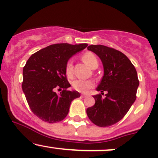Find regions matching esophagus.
I'll use <instances>...</instances> for the list:
<instances>
[{"label": "esophagus", "instance_id": "esophagus-1", "mask_svg": "<svg viewBox=\"0 0 158 158\" xmlns=\"http://www.w3.org/2000/svg\"><path fill=\"white\" fill-rule=\"evenodd\" d=\"M82 98H85V97H87V94H82Z\"/></svg>", "mask_w": 158, "mask_h": 158}]
</instances>
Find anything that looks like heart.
<instances>
[{"mask_svg": "<svg viewBox=\"0 0 158 158\" xmlns=\"http://www.w3.org/2000/svg\"><path fill=\"white\" fill-rule=\"evenodd\" d=\"M82 60L91 69H95L98 67V58L92 52H87L85 53L82 56ZM65 73L68 77H72L73 75V65L72 59L67 60L65 66ZM72 86L74 89L79 92L86 93L94 87V82L90 79H76L72 82Z\"/></svg>", "mask_w": 158, "mask_h": 158, "instance_id": "b5f03b06", "label": "heart"}]
</instances>
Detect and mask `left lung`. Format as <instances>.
I'll return each instance as SVG.
<instances>
[{
	"mask_svg": "<svg viewBox=\"0 0 158 158\" xmlns=\"http://www.w3.org/2000/svg\"><path fill=\"white\" fill-rule=\"evenodd\" d=\"M88 50L95 53L101 60L103 76L97 91H106L105 98L94 95L95 103L86 110L95 125L105 127L123 118L136 100L139 87L137 73L129 58L114 48L91 45Z\"/></svg>",
	"mask_w": 158,
	"mask_h": 158,
	"instance_id": "obj_1",
	"label": "left lung"
}]
</instances>
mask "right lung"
Segmentation results:
<instances>
[{
  "instance_id": "right-lung-1",
  "label": "right lung",
  "mask_w": 158,
  "mask_h": 158,
  "mask_svg": "<svg viewBox=\"0 0 158 158\" xmlns=\"http://www.w3.org/2000/svg\"><path fill=\"white\" fill-rule=\"evenodd\" d=\"M87 43L71 45L58 43L48 46L33 54L23 68L22 91L31 111L48 123L64 119L71 102L80 97L78 91H67L65 66L73 55L82 51ZM56 88L63 89L60 95Z\"/></svg>"
}]
</instances>
